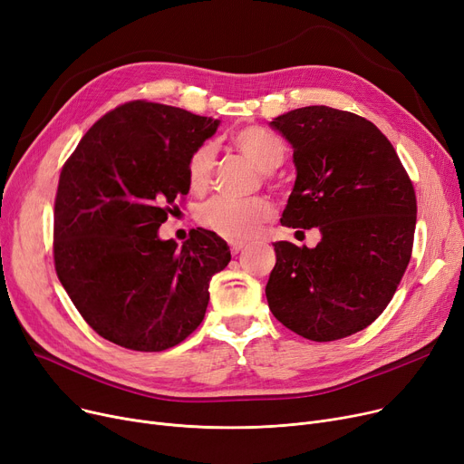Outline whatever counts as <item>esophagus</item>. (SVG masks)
<instances>
[{"mask_svg":"<svg viewBox=\"0 0 464 464\" xmlns=\"http://www.w3.org/2000/svg\"><path fill=\"white\" fill-rule=\"evenodd\" d=\"M244 247H246V241H230V253L232 255H237Z\"/></svg>","mask_w":464,"mask_h":464,"instance_id":"obj_1","label":"esophagus"}]
</instances>
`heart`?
<instances>
[{"label":"heart","mask_w":464,"mask_h":464,"mask_svg":"<svg viewBox=\"0 0 464 464\" xmlns=\"http://www.w3.org/2000/svg\"><path fill=\"white\" fill-rule=\"evenodd\" d=\"M232 141L241 154L256 164L262 171H272L285 160V143L274 131L262 126H246L232 134ZM215 168L213 143L196 147L187 162V181L194 192L204 190ZM274 217V208L266 198H249V200H228V198H211L196 213L198 223L204 228L227 239H247L255 236L264 223Z\"/></svg>","instance_id":"obj_1"}]
</instances>
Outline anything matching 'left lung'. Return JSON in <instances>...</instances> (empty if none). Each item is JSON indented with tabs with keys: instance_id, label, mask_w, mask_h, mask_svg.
I'll list each match as a JSON object with an SVG mask.
<instances>
[{
	"instance_id": "1",
	"label": "left lung",
	"mask_w": 464,
	"mask_h": 464,
	"mask_svg": "<svg viewBox=\"0 0 464 464\" xmlns=\"http://www.w3.org/2000/svg\"><path fill=\"white\" fill-rule=\"evenodd\" d=\"M295 149L296 183L281 225L323 234L317 247L277 241L266 285L274 317L314 342H334L376 321L411 258L417 200L382 130L326 105L270 122Z\"/></svg>"
}]
</instances>
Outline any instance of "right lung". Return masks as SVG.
<instances>
[{
  "instance_id": "add662e5",
  "label": "right lung",
  "mask_w": 464,
  "mask_h": 464,
  "mask_svg": "<svg viewBox=\"0 0 464 464\" xmlns=\"http://www.w3.org/2000/svg\"><path fill=\"white\" fill-rule=\"evenodd\" d=\"M218 121L147 100L126 102L86 131L54 200V268L92 330L131 351H164L200 326L209 279L230 249L196 228L179 249L159 228L188 192L187 162Z\"/></svg>"
}]
</instances>
